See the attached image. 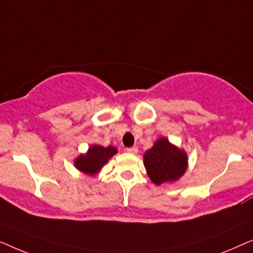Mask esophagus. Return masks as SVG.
Masks as SVG:
<instances>
[{
  "instance_id": "esophagus-1",
  "label": "esophagus",
  "mask_w": 253,
  "mask_h": 253,
  "mask_svg": "<svg viewBox=\"0 0 253 253\" xmlns=\"http://www.w3.org/2000/svg\"><path fill=\"white\" fill-rule=\"evenodd\" d=\"M127 150V152H129V154H133V155H135V154H137V151H138V149H137V147H131V148H127L126 149Z\"/></svg>"
}]
</instances>
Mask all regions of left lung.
I'll use <instances>...</instances> for the list:
<instances>
[{"instance_id":"1","label":"left lung","mask_w":253,"mask_h":253,"mask_svg":"<svg viewBox=\"0 0 253 253\" xmlns=\"http://www.w3.org/2000/svg\"><path fill=\"white\" fill-rule=\"evenodd\" d=\"M144 166L150 180L159 186L179 180L188 167V157L186 151L161 137L145 151Z\"/></svg>"}]
</instances>
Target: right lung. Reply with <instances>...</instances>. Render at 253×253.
Returning <instances> with one entry per match:
<instances>
[{
  "label": "right lung",
  "instance_id": "1",
  "mask_svg": "<svg viewBox=\"0 0 253 253\" xmlns=\"http://www.w3.org/2000/svg\"><path fill=\"white\" fill-rule=\"evenodd\" d=\"M116 154L117 149L112 147V145L104 148L102 145L92 144L88 149L87 154L80 155L74 161V165H76V167L80 172L92 176L95 174H97L102 167L109 162V159Z\"/></svg>",
  "mask_w": 253,
  "mask_h": 253
}]
</instances>
